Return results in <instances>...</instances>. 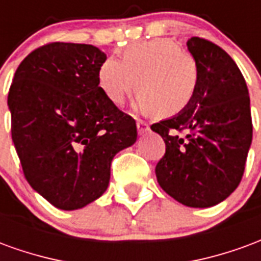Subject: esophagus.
I'll return each instance as SVG.
<instances>
[{
  "label": "esophagus",
  "mask_w": 261,
  "mask_h": 261,
  "mask_svg": "<svg viewBox=\"0 0 261 261\" xmlns=\"http://www.w3.org/2000/svg\"><path fill=\"white\" fill-rule=\"evenodd\" d=\"M137 130L138 134H145L149 131V124L147 121H142V120H137Z\"/></svg>",
  "instance_id": "1"
}]
</instances>
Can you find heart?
<instances>
[{"label": "heart", "instance_id": "heart-1", "mask_svg": "<svg viewBox=\"0 0 261 261\" xmlns=\"http://www.w3.org/2000/svg\"><path fill=\"white\" fill-rule=\"evenodd\" d=\"M198 65L173 39L133 43L123 59H108L97 71V84L114 105H123L136 89V108L158 117L176 116L196 96Z\"/></svg>", "mask_w": 261, "mask_h": 261}]
</instances>
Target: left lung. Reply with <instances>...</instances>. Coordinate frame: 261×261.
<instances>
[{"instance_id": "left-lung-1", "label": "left lung", "mask_w": 261, "mask_h": 261, "mask_svg": "<svg viewBox=\"0 0 261 261\" xmlns=\"http://www.w3.org/2000/svg\"><path fill=\"white\" fill-rule=\"evenodd\" d=\"M200 81L183 112L151 125L166 151L159 186L193 208L213 207L239 186L252 144L250 97L241 69L225 50L201 37L187 40Z\"/></svg>"}]
</instances>
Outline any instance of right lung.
I'll use <instances>...</instances> for the list:
<instances>
[{
  "instance_id": "right-lung-1",
  "label": "right lung",
  "mask_w": 261,
  "mask_h": 261,
  "mask_svg": "<svg viewBox=\"0 0 261 261\" xmlns=\"http://www.w3.org/2000/svg\"><path fill=\"white\" fill-rule=\"evenodd\" d=\"M103 61L92 44L48 43L20 63L9 88L11 134L26 180L65 211L102 196L114 155L137 141L136 120L97 84Z\"/></svg>"
}]
</instances>
